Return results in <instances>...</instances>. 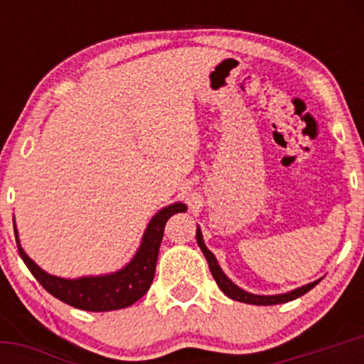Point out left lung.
<instances>
[{
  "label": "left lung",
  "mask_w": 364,
  "mask_h": 364,
  "mask_svg": "<svg viewBox=\"0 0 364 364\" xmlns=\"http://www.w3.org/2000/svg\"><path fill=\"white\" fill-rule=\"evenodd\" d=\"M197 243H199L200 250H203L205 260H208L209 264V271H211L213 278H215V282L218 284L220 291L223 292L225 296H229L230 299L234 301H240V303H248V304H262V306H267V304H280V303H287V301H292L296 299V297L306 294L310 289H314L315 285L318 284L321 280L317 282H311V284L308 285H303V287L299 289H294V291L291 292H285V294H277V296H257V294H250V292L243 291V289L237 287L236 284H232V282L229 280V278L225 277V273L222 271V267L218 266V262H216L215 255H213L211 252L205 248L204 245V240H203V232H200V229L197 227Z\"/></svg>",
  "instance_id": "1"
}]
</instances>
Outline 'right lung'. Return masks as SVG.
Returning a JSON list of instances; mask_svg holds the SVG:
<instances>
[{"label": "right lung", "instance_id": "1", "mask_svg": "<svg viewBox=\"0 0 364 364\" xmlns=\"http://www.w3.org/2000/svg\"><path fill=\"white\" fill-rule=\"evenodd\" d=\"M181 211H186V205L183 203H176L160 209L149 222L137 253L123 269L111 274H102V277H84L75 278V280L53 277V274L46 273L42 267L36 266L21 247L16 225H14V230H16V241L21 259L24 260L33 277L40 282V285L49 294L58 297L70 306L79 308V310L111 311L130 306L135 301L141 299L151 287L165 223L172 215Z\"/></svg>", "mask_w": 364, "mask_h": 364}]
</instances>
